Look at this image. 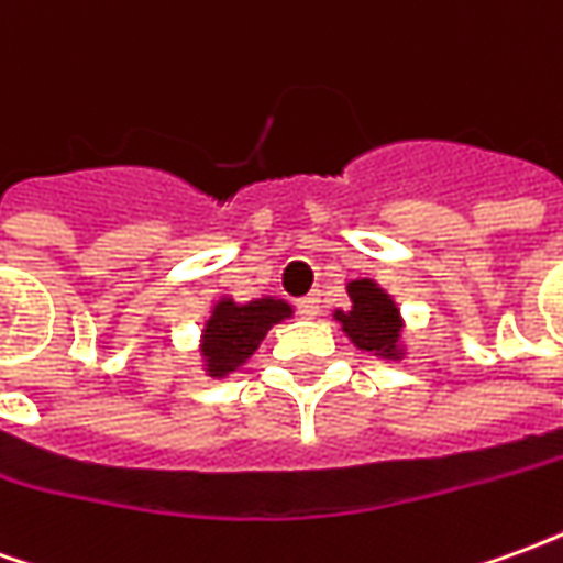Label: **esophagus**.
I'll return each instance as SVG.
<instances>
[{
	"mask_svg": "<svg viewBox=\"0 0 563 563\" xmlns=\"http://www.w3.org/2000/svg\"><path fill=\"white\" fill-rule=\"evenodd\" d=\"M298 313H301V317H307V319H313L319 313V298L317 295H307V298H301V301H298Z\"/></svg>",
	"mask_w": 563,
	"mask_h": 563,
	"instance_id": "1",
	"label": "esophagus"
}]
</instances>
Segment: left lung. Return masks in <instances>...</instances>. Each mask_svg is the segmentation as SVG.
Returning a JSON list of instances; mask_svg holds the SVG:
<instances>
[{
    "label": "left lung",
    "instance_id": "left-lung-1",
    "mask_svg": "<svg viewBox=\"0 0 563 563\" xmlns=\"http://www.w3.org/2000/svg\"><path fill=\"white\" fill-rule=\"evenodd\" d=\"M353 298L350 310H334V319L341 322L346 338L365 350V353L383 355V358H401V313L374 280H353L346 286Z\"/></svg>",
    "mask_w": 563,
    "mask_h": 563
}]
</instances>
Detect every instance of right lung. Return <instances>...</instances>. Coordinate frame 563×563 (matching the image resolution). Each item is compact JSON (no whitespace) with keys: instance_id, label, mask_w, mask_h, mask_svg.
I'll use <instances>...</instances> for the list:
<instances>
[{"instance_id":"right-lung-1","label":"right lung","mask_w":563,"mask_h":563,"mask_svg":"<svg viewBox=\"0 0 563 563\" xmlns=\"http://www.w3.org/2000/svg\"><path fill=\"white\" fill-rule=\"evenodd\" d=\"M292 317V307L280 298H256L250 305H234L222 298L201 331V355L210 377H225L256 353L271 325Z\"/></svg>"}]
</instances>
